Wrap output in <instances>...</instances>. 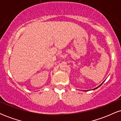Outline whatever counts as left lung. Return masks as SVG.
<instances>
[{
    "mask_svg": "<svg viewBox=\"0 0 121 121\" xmlns=\"http://www.w3.org/2000/svg\"><path fill=\"white\" fill-rule=\"evenodd\" d=\"M99 86H100V85H99ZM99 86H98V87H96V88H95V89H97V88H98V87H99Z\"/></svg>",
    "mask_w": 121,
    "mask_h": 121,
    "instance_id": "left-lung-1",
    "label": "left lung"
}]
</instances>
